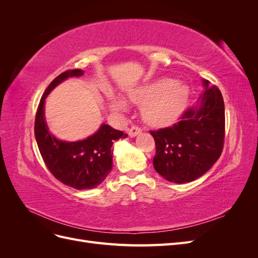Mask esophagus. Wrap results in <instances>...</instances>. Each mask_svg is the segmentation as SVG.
Masks as SVG:
<instances>
[{
	"mask_svg": "<svg viewBox=\"0 0 258 258\" xmlns=\"http://www.w3.org/2000/svg\"><path fill=\"white\" fill-rule=\"evenodd\" d=\"M141 132H142V129H141V128L138 127V126H132V127L130 128V130H129V136H130V137H136V136L141 134Z\"/></svg>",
	"mask_w": 258,
	"mask_h": 258,
	"instance_id": "1",
	"label": "esophagus"
}]
</instances>
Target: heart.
Listing matches in <instances>:
<instances>
[{"label": "heart", "mask_w": 258, "mask_h": 258, "mask_svg": "<svg viewBox=\"0 0 258 258\" xmlns=\"http://www.w3.org/2000/svg\"><path fill=\"white\" fill-rule=\"evenodd\" d=\"M188 92L184 86L172 80L161 79L148 83L129 93L132 103L142 107V116L153 126H166L173 122L184 110ZM111 107L126 110V103L119 98H110Z\"/></svg>", "instance_id": "heart-1"}]
</instances>
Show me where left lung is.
Segmentation results:
<instances>
[{
	"instance_id": "left-lung-1",
	"label": "left lung",
	"mask_w": 258,
	"mask_h": 258,
	"mask_svg": "<svg viewBox=\"0 0 258 258\" xmlns=\"http://www.w3.org/2000/svg\"><path fill=\"white\" fill-rule=\"evenodd\" d=\"M200 104L187 108L173 126L150 131L155 140V170L177 184L194 181L220 158L225 140V106L216 86L204 81Z\"/></svg>"
}]
</instances>
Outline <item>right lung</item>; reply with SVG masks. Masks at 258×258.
Returning a JSON list of instances; mask_svg holds the SVG:
<instances>
[{"label":"right lung","instance_id":"add662e5","mask_svg":"<svg viewBox=\"0 0 258 258\" xmlns=\"http://www.w3.org/2000/svg\"><path fill=\"white\" fill-rule=\"evenodd\" d=\"M83 73L81 69L68 70L49 84L37 106L34 123L37 146L46 167L58 181L79 190L95 188L104 181L112 170L114 141L128 137L108 124H102L95 135L77 142L60 141L48 131L44 117L45 98L68 77Z\"/></svg>","mask_w":258,"mask_h":258}]
</instances>
